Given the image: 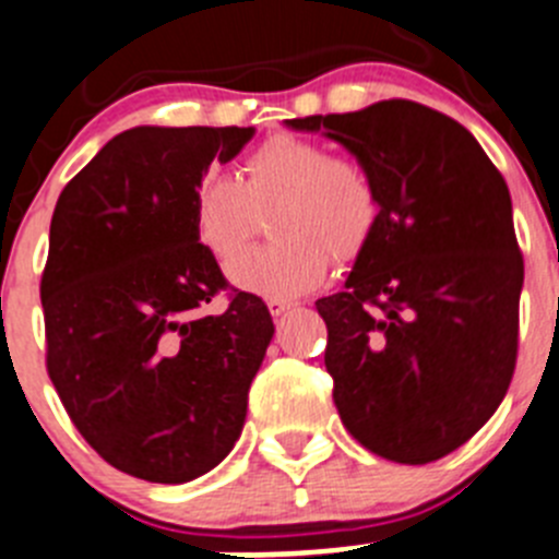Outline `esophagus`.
I'll return each mask as SVG.
<instances>
[{
	"label": "esophagus",
	"instance_id": "obj_1",
	"mask_svg": "<svg viewBox=\"0 0 559 559\" xmlns=\"http://www.w3.org/2000/svg\"><path fill=\"white\" fill-rule=\"evenodd\" d=\"M294 307V301H285V299H271L269 301V313L274 316V319H280V316H285Z\"/></svg>",
	"mask_w": 559,
	"mask_h": 559
}]
</instances>
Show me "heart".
<instances>
[{"mask_svg":"<svg viewBox=\"0 0 559 559\" xmlns=\"http://www.w3.org/2000/svg\"><path fill=\"white\" fill-rule=\"evenodd\" d=\"M276 204L274 243L246 254L229 276L265 299H296L324 283L330 260H352L380 222L371 174L321 141L274 135L240 163V179L207 171L191 191L193 238L222 265L235 263Z\"/></svg>","mask_w":559,"mask_h":559,"instance_id":"heart-1","label":"heart"}]
</instances>
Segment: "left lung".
<instances>
[{
  "label": "left lung",
  "instance_id": "obj_1",
  "mask_svg": "<svg viewBox=\"0 0 559 559\" xmlns=\"http://www.w3.org/2000/svg\"><path fill=\"white\" fill-rule=\"evenodd\" d=\"M371 174L380 222L346 288L316 301L352 438L424 465L483 429L519 357L524 258L504 177L463 124L409 99L288 119Z\"/></svg>",
  "mask_w": 559,
  "mask_h": 559
}]
</instances>
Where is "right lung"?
<instances>
[{
	"label": "right lung",
	"mask_w": 559,
	"mask_h": 559,
	"mask_svg": "<svg viewBox=\"0 0 559 559\" xmlns=\"http://www.w3.org/2000/svg\"><path fill=\"white\" fill-rule=\"evenodd\" d=\"M252 127H135L60 193L40 276L46 371L112 468L179 485L216 468L246 421L274 324L193 238L191 191ZM222 289V317L203 307Z\"/></svg>",
	"instance_id": "add662e5"
}]
</instances>
